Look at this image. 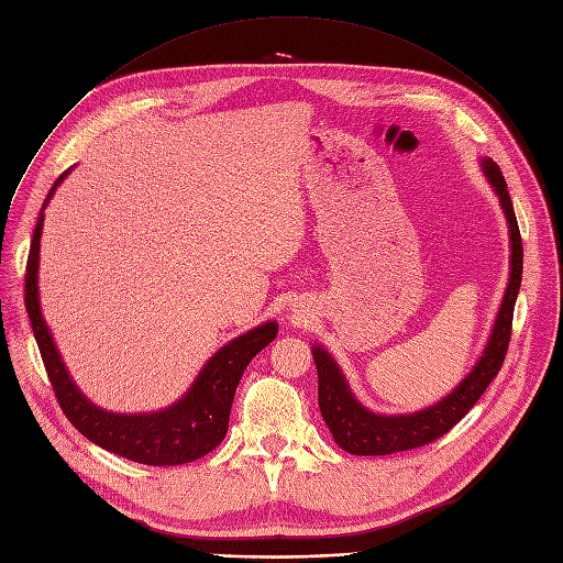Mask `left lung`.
<instances>
[{"label": "left lung", "instance_id": "obj_1", "mask_svg": "<svg viewBox=\"0 0 563 563\" xmlns=\"http://www.w3.org/2000/svg\"><path fill=\"white\" fill-rule=\"evenodd\" d=\"M483 168L487 173L489 183L494 185L500 205L505 209L509 234H511V273L509 284L505 290V299L500 305L494 333L489 338L487 350L473 372L455 387V390L442 399L438 406L426 408L415 415H399V417H380L365 410L350 393L347 383H344L338 365L333 358L322 352L313 350V361L318 367V404L320 412L331 430V435L340 449L354 455H390L399 451H410L426 446L444 438L446 432L475 406L485 395L489 383L500 372L507 347L511 340V320H514V305L518 288H521L523 275V241L518 232L514 205L507 191V183L503 178V170L494 159H485Z\"/></svg>", "mask_w": 563, "mask_h": 563}]
</instances>
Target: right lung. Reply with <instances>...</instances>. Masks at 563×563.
Wrapping results in <instances>:
<instances>
[{
    "instance_id": "right-lung-1",
    "label": "right lung",
    "mask_w": 563,
    "mask_h": 563,
    "mask_svg": "<svg viewBox=\"0 0 563 563\" xmlns=\"http://www.w3.org/2000/svg\"><path fill=\"white\" fill-rule=\"evenodd\" d=\"M69 170L60 173L52 191L45 198L49 202L54 189L63 183ZM42 219L33 230L29 258H26V277H24V307L31 320V329L37 342V350L45 363L49 383L58 406L71 426L82 432L85 438L97 446L128 457L140 464L151 466H173L198 460L213 451L225 440L230 410L234 401L236 385L243 376V369L250 361L275 340L277 324L268 322L250 333L232 340L230 344L213 354L211 361L202 367L200 376L191 385L187 397H183L176 406L153 415H112L85 399L76 385L71 383L56 344L49 335V329L42 320L40 301H37V258H40V234Z\"/></svg>"
}]
</instances>
